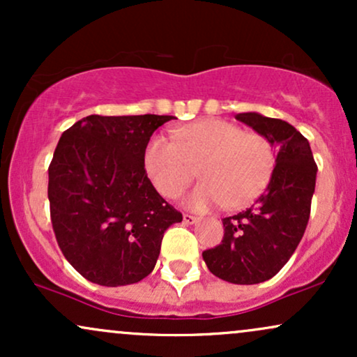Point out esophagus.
Listing matches in <instances>:
<instances>
[{"instance_id": "34e87169", "label": "esophagus", "mask_w": 357, "mask_h": 357, "mask_svg": "<svg viewBox=\"0 0 357 357\" xmlns=\"http://www.w3.org/2000/svg\"><path fill=\"white\" fill-rule=\"evenodd\" d=\"M183 220H184V223H188V225H192V223H196V221H198V218H196V216H192V215H184Z\"/></svg>"}]
</instances>
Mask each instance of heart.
I'll list each match as a JSON object with an SVG mask.
<instances>
[{"label": "heart", "mask_w": 357, "mask_h": 357, "mask_svg": "<svg viewBox=\"0 0 357 357\" xmlns=\"http://www.w3.org/2000/svg\"><path fill=\"white\" fill-rule=\"evenodd\" d=\"M173 141L154 136L144 149V169L153 186L166 198H178L199 167L203 183L186 198L191 210L216 204L247 206L272 178L275 158L260 134L223 119H203L173 130Z\"/></svg>", "instance_id": "b5f03b06"}]
</instances>
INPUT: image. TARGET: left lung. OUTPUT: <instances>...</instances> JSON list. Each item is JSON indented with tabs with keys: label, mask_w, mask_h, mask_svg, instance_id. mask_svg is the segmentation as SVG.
I'll return each instance as SVG.
<instances>
[{
	"label": "left lung",
	"mask_w": 357,
	"mask_h": 357,
	"mask_svg": "<svg viewBox=\"0 0 357 357\" xmlns=\"http://www.w3.org/2000/svg\"><path fill=\"white\" fill-rule=\"evenodd\" d=\"M235 117L277 147L275 167L267 190L252 208L221 220L223 240L218 247L204 250L203 260L221 280L253 285L277 275L301 243L317 166L309 141L289 122L258 112Z\"/></svg>",
	"instance_id": "left-lung-1"
}]
</instances>
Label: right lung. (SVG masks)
Returning a JSON list of instances; mask_svg holds the SVG:
<instances>
[{
	"label": "right lung",
	"instance_id": "add662e5",
	"mask_svg": "<svg viewBox=\"0 0 357 357\" xmlns=\"http://www.w3.org/2000/svg\"><path fill=\"white\" fill-rule=\"evenodd\" d=\"M173 116H87L61 134L48 167L50 216L63 257L104 287L154 270L165 231L183 215L144 169L151 136Z\"/></svg>",
	"mask_w": 357,
	"mask_h": 357
}]
</instances>
